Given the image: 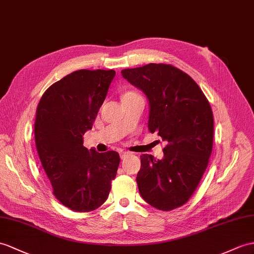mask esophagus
<instances>
[{"instance_id":"34e87169","label":"esophagus","mask_w":254,"mask_h":254,"mask_svg":"<svg viewBox=\"0 0 254 254\" xmlns=\"http://www.w3.org/2000/svg\"><path fill=\"white\" fill-rule=\"evenodd\" d=\"M128 155H129L128 152H121V153H120V156H121L122 159H125Z\"/></svg>"}]
</instances>
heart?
I'll list each match as a JSON object with an SVG mask.
<instances>
[{
	"mask_svg": "<svg viewBox=\"0 0 254 254\" xmlns=\"http://www.w3.org/2000/svg\"><path fill=\"white\" fill-rule=\"evenodd\" d=\"M135 94V92H133V91H128V92H126V94L125 95H124V96H129V95H134ZM123 96V97H124Z\"/></svg>",
	"mask_w": 254,
	"mask_h": 254,
	"instance_id": "b5f03b06",
	"label": "heart"
}]
</instances>
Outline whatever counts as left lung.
<instances>
[{
	"label": "left lung",
	"instance_id": "1",
	"mask_svg": "<svg viewBox=\"0 0 254 254\" xmlns=\"http://www.w3.org/2000/svg\"><path fill=\"white\" fill-rule=\"evenodd\" d=\"M122 75L144 92L148 130L166 142L163 159L140 156V195L152 207L170 211L190 198L208 166L213 144L211 107L195 80L171 64H150L122 70Z\"/></svg>",
	"mask_w": 254,
	"mask_h": 254
}]
</instances>
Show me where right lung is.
<instances>
[{"label":"right lung","instance_id":"obj_1","mask_svg":"<svg viewBox=\"0 0 254 254\" xmlns=\"http://www.w3.org/2000/svg\"><path fill=\"white\" fill-rule=\"evenodd\" d=\"M114 76V70L72 72L43 94L36 109L34 137L43 169L56 198L73 211L100 207L116 177L119 153L83 145Z\"/></svg>","mask_w":254,"mask_h":254}]
</instances>
